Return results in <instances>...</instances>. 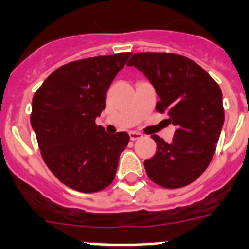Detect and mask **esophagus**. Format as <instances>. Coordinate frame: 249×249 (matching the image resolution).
<instances>
[{
  "label": "esophagus",
  "mask_w": 249,
  "mask_h": 249,
  "mask_svg": "<svg viewBox=\"0 0 249 249\" xmlns=\"http://www.w3.org/2000/svg\"><path fill=\"white\" fill-rule=\"evenodd\" d=\"M129 137H130V140H132V141H137V140L142 138V134L138 132H130L129 133Z\"/></svg>",
  "instance_id": "esophagus-1"
}]
</instances>
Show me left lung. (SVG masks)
I'll return each mask as SVG.
<instances>
[{"label":"left lung","mask_w":249,"mask_h":249,"mask_svg":"<svg viewBox=\"0 0 249 249\" xmlns=\"http://www.w3.org/2000/svg\"><path fill=\"white\" fill-rule=\"evenodd\" d=\"M128 66L145 74L159 96L157 111L176 126L172 142L153 134L154 157L145 160L147 176L160 187H185L208 168L217 147L225 111L222 91L200 65L172 53H136Z\"/></svg>","instance_id":"obj_1"}]
</instances>
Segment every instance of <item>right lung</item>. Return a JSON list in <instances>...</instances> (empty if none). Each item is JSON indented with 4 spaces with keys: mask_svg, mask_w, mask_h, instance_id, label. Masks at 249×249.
Instances as JSON below:
<instances>
[{
    "mask_svg": "<svg viewBox=\"0 0 249 249\" xmlns=\"http://www.w3.org/2000/svg\"><path fill=\"white\" fill-rule=\"evenodd\" d=\"M132 53L98 56L62 65L32 98L31 125L41 157L61 183L78 192H99L113 181L128 133L104 132L95 119L106 94Z\"/></svg>",
    "mask_w": 249,
    "mask_h": 249,
    "instance_id": "1",
    "label": "right lung"
}]
</instances>
